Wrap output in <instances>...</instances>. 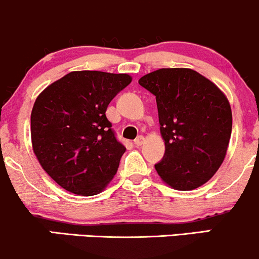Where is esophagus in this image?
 Wrapping results in <instances>:
<instances>
[{"instance_id":"1","label":"esophagus","mask_w":259,"mask_h":259,"mask_svg":"<svg viewBox=\"0 0 259 259\" xmlns=\"http://www.w3.org/2000/svg\"><path fill=\"white\" fill-rule=\"evenodd\" d=\"M144 137L143 136H139V137H137V138L135 139V145H137V147H141V145L143 144V143H144Z\"/></svg>"}]
</instances>
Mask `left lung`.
Listing matches in <instances>:
<instances>
[{
    "mask_svg": "<svg viewBox=\"0 0 259 259\" xmlns=\"http://www.w3.org/2000/svg\"><path fill=\"white\" fill-rule=\"evenodd\" d=\"M156 98L165 155L155 165L177 190H193L217 172L226 157L233 117L227 97L191 69H159L139 78Z\"/></svg>",
    "mask_w": 259,
    "mask_h": 259,
    "instance_id": "left-lung-1",
    "label": "left lung"
}]
</instances>
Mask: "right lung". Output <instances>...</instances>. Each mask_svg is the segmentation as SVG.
<instances>
[{"label": "right lung", "mask_w": 259, "mask_h": 259, "mask_svg": "<svg viewBox=\"0 0 259 259\" xmlns=\"http://www.w3.org/2000/svg\"><path fill=\"white\" fill-rule=\"evenodd\" d=\"M131 81L127 74L72 71L36 99L31 111L33 153L65 190L97 195L116 175L126 148L116 139L105 111Z\"/></svg>", "instance_id": "obj_1"}]
</instances>
